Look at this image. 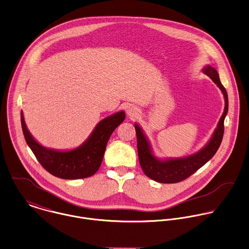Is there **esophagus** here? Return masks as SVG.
I'll return each instance as SVG.
<instances>
[{"label":"esophagus","mask_w":249,"mask_h":249,"mask_svg":"<svg viewBox=\"0 0 249 249\" xmlns=\"http://www.w3.org/2000/svg\"><path fill=\"white\" fill-rule=\"evenodd\" d=\"M128 114H129L130 116H136L137 110H136L135 108H133V107H129V109H128Z\"/></svg>","instance_id":"obj_1"}]
</instances>
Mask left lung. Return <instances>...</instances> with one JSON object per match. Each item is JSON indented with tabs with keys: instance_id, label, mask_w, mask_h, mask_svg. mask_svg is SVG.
Instances as JSON below:
<instances>
[{
	"instance_id": "left-lung-1",
	"label": "left lung",
	"mask_w": 249,
	"mask_h": 249,
	"mask_svg": "<svg viewBox=\"0 0 249 249\" xmlns=\"http://www.w3.org/2000/svg\"><path fill=\"white\" fill-rule=\"evenodd\" d=\"M204 71L217 84L225 98L224 112L211 142L204 149L186 158L159 161L152 155L149 144L139 125H135L140 165L145 176L155 181L161 183H177L188 178L213 157L221 144L224 134V119L228 111V95L225 87L220 82L218 72L215 69L208 66L204 69Z\"/></svg>"
}]
</instances>
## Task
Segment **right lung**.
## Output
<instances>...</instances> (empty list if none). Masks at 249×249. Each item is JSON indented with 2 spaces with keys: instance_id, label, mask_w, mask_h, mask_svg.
<instances>
[{
  "instance_id": "1",
  "label": "right lung",
  "mask_w": 249,
  "mask_h": 249,
  "mask_svg": "<svg viewBox=\"0 0 249 249\" xmlns=\"http://www.w3.org/2000/svg\"><path fill=\"white\" fill-rule=\"evenodd\" d=\"M124 119V111L103 119L81 146L71 151L60 152L46 149L33 139L26 128L21 112V126L27 144L49 174L64 179H78L93 176L102 164L109 137Z\"/></svg>"
}]
</instances>
